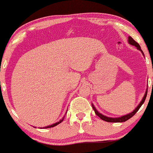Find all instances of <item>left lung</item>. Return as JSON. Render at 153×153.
Returning <instances> with one entry per match:
<instances>
[{
  "label": "left lung",
  "mask_w": 153,
  "mask_h": 153,
  "mask_svg": "<svg viewBox=\"0 0 153 153\" xmlns=\"http://www.w3.org/2000/svg\"><path fill=\"white\" fill-rule=\"evenodd\" d=\"M128 42H129V44H131V45H134V46L137 47V48L138 50L141 51L140 46L139 45V44H138L137 42H136L134 40L131 38V37H129V38H128ZM146 95H147V91L146 92L145 95H144L143 98V100H141L140 103L138 105V106L131 113L128 114V115H124V116H122V117H120V118H109V117L105 116V115H102V114H100V112H98L97 110V109L94 108V105H92V106H93V109H94V111H95V113L97 114V116H99L100 118L102 120H103V121H105V122H126L127 120L130 119L131 117H133L134 115H135V114H136V112H137L138 110H139L140 108L141 107V105H143V103L144 101H145L146 98Z\"/></svg>",
  "instance_id": "left-lung-1"
}]
</instances>
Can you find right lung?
<instances>
[{"label": "right lung", "mask_w": 153, "mask_h": 153, "mask_svg": "<svg viewBox=\"0 0 153 153\" xmlns=\"http://www.w3.org/2000/svg\"><path fill=\"white\" fill-rule=\"evenodd\" d=\"M63 118H62V119H61L60 121H59V122H56V123L53 124V125H49V126H48V127H45V128H53V127H54V126H56L57 125H59V123H61V122H62V121H63Z\"/></svg>", "instance_id": "right-lung-1"}]
</instances>
